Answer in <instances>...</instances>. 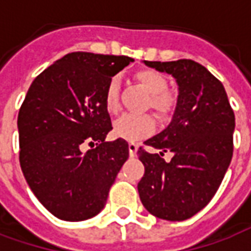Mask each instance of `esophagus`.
<instances>
[{"mask_svg":"<svg viewBox=\"0 0 251 251\" xmlns=\"http://www.w3.org/2000/svg\"><path fill=\"white\" fill-rule=\"evenodd\" d=\"M137 151H138V145L134 144V142H130V144H129V154H130V157H134V156H136Z\"/></svg>","mask_w":251,"mask_h":251,"instance_id":"obj_1","label":"esophagus"}]
</instances>
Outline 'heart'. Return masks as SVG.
<instances>
[{
  "label": "heart",
  "instance_id": "b5f03b06",
  "mask_svg": "<svg viewBox=\"0 0 251 251\" xmlns=\"http://www.w3.org/2000/svg\"><path fill=\"white\" fill-rule=\"evenodd\" d=\"M136 79L145 88L149 97L151 107L158 114L167 115L174 109V98L165 93L167 79L157 71L141 70L136 74ZM120 80L113 76L107 83L104 91V107L109 113H115L120 106ZM154 130V121L148 114H124L114 122L113 133L115 137L126 141H137L149 136Z\"/></svg>",
  "mask_w": 251,
  "mask_h": 251
}]
</instances>
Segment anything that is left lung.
<instances>
[{"label":"left lung","instance_id":"8db88e82","mask_svg":"<svg viewBox=\"0 0 251 251\" xmlns=\"http://www.w3.org/2000/svg\"><path fill=\"white\" fill-rule=\"evenodd\" d=\"M144 64L175 77L179 88L169 125L140 148L145 174L137 185L144 207L165 221H185L210 203L232 157L235 117L226 90L205 67L188 59ZM174 157L167 163L163 152Z\"/></svg>","mask_w":251,"mask_h":251}]
</instances>
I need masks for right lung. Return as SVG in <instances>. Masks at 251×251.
<instances>
[{"instance_id": "right-lung-1", "label": "right lung", "mask_w": 251, "mask_h": 251, "mask_svg": "<svg viewBox=\"0 0 251 251\" xmlns=\"http://www.w3.org/2000/svg\"><path fill=\"white\" fill-rule=\"evenodd\" d=\"M131 62L129 56L67 53L36 77L21 104L20 165L39 201L62 221H86L103 210L129 157L125 140L104 141L113 129L104 91ZM86 143L92 149L83 152Z\"/></svg>"}]
</instances>
